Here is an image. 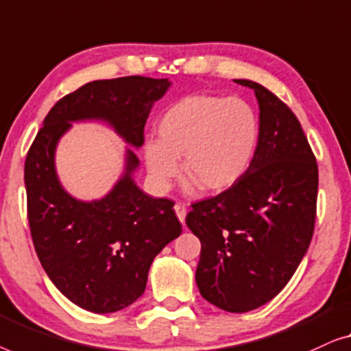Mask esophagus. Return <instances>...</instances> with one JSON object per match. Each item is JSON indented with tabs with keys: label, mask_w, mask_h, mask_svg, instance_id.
I'll use <instances>...</instances> for the list:
<instances>
[{
	"label": "esophagus",
	"mask_w": 351,
	"mask_h": 351,
	"mask_svg": "<svg viewBox=\"0 0 351 351\" xmlns=\"http://www.w3.org/2000/svg\"><path fill=\"white\" fill-rule=\"evenodd\" d=\"M175 213H176V216H178V219H180L181 223L184 224L186 213H187V208H186V205H182V204H176V205H175Z\"/></svg>",
	"instance_id": "1"
}]
</instances>
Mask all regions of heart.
<instances>
[{"mask_svg":"<svg viewBox=\"0 0 351 351\" xmlns=\"http://www.w3.org/2000/svg\"><path fill=\"white\" fill-rule=\"evenodd\" d=\"M159 141L145 143V164L157 189H169L180 175V159L189 186L223 192L250 170L259 143V124L248 103L239 98L186 97L175 103L157 127Z\"/></svg>","mask_w":351,"mask_h":351,"instance_id":"heart-1","label":"heart"}]
</instances>
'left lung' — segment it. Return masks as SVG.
Instances as JSON below:
<instances>
[{"instance_id": "obj_1", "label": "left lung", "mask_w": 351, "mask_h": 351, "mask_svg": "<svg viewBox=\"0 0 351 351\" xmlns=\"http://www.w3.org/2000/svg\"><path fill=\"white\" fill-rule=\"evenodd\" d=\"M259 143L246 175L192 204L186 224L202 243L195 281L202 298L232 313L272 300L299 267L313 237L318 165L288 105L258 82Z\"/></svg>"}]
</instances>
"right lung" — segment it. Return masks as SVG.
I'll return each mask as SVG.
<instances>
[{"instance_id":"1","label":"right lung","mask_w":351,"mask_h":351,"mask_svg":"<svg viewBox=\"0 0 351 351\" xmlns=\"http://www.w3.org/2000/svg\"><path fill=\"white\" fill-rule=\"evenodd\" d=\"M169 87V79L145 76L88 82L53 105L28 149L27 213L39 263L58 291L88 312L112 313L135 302L152 261L182 227L173 200L152 199L133 182L138 157L130 149L110 194L81 202L58 182L56 146L71 122L101 119L140 147L152 103Z\"/></svg>"}]
</instances>
